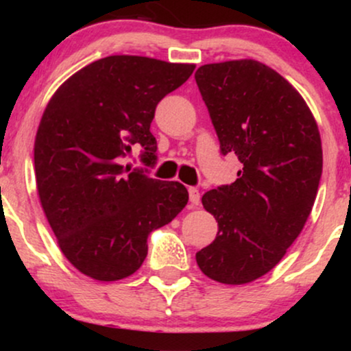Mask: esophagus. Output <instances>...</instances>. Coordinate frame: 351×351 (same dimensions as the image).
Instances as JSON below:
<instances>
[{
    "label": "esophagus",
    "instance_id": "34e87169",
    "mask_svg": "<svg viewBox=\"0 0 351 351\" xmlns=\"http://www.w3.org/2000/svg\"><path fill=\"white\" fill-rule=\"evenodd\" d=\"M188 193H189V203H191V206L193 208H198L199 206V199H201L198 189H196V188H189Z\"/></svg>",
    "mask_w": 351,
    "mask_h": 351
}]
</instances>
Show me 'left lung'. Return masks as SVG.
<instances>
[{
    "mask_svg": "<svg viewBox=\"0 0 351 351\" xmlns=\"http://www.w3.org/2000/svg\"><path fill=\"white\" fill-rule=\"evenodd\" d=\"M195 79L221 153L243 165L234 183L201 198L217 234L196 263L209 279L247 284L280 263L307 223L324 163L320 132L292 84L259 60L204 64Z\"/></svg>",
    "mask_w": 351,
    "mask_h": 351,
    "instance_id": "8db88e82",
    "label": "left lung"
}]
</instances>
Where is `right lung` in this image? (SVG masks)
I'll use <instances>...</instances> for the list:
<instances>
[{
	"instance_id": "right-lung-1",
	"label": "right lung",
	"mask_w": 351,
	"mask_h": 351,
	"mask_svg": "<svg viewBox=\"0 0 351 351\" xmlns=\"http://www.w3.org/2000/svg\"><path fill=\"white\" fill-rule=\"evenodd\" d=\"M195 64L108 56L71 75L54 92L34 142L38 195L66 259L95 280L132 276L148 252V234L186 206L188 189L123 165L132 148L155 165L150 132L165 95Z\"/></svg>"
}]
</instances>
